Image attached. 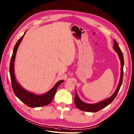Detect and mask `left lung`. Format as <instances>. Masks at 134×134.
<instances>
[{
    "instance_id": "8db88e82",
    "label": "left lung",
    "mask_w": 134,
    "mask_h": 134,
    "mask_svg": "<svg viewBox=\"0 0 134 134\" xmlns=\"http://www.w3.org/2000/svg\"><path fill=\"white\" fill-rule=\"evenodd\" d=\"M114 49L118 53V57L119 58V60L120 61V77L119 80V82L115 92L113 95L110 97L108 98H107L105 100L100 102H97L96 103L94 104H90L87 103L83 102V101L80 99L78 96V94L76 90V96L74 97V103L76 105V107L78 109H80L84 111H87V112H92L95 113L99 111L100 110L102 109L104 107H106L111 103L113 100L115 98V97L118 94L119 90L120 88V86L122 85V81H123V65H124V59H123V55L122 52L120 50V49L119 47L118 42L114 39V46H113Z\"/></svg>"
}]
</instances>
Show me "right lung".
Listing matches in <instances>:
<instances>
[{
	"mask_svg": "<svg viewBox=\"0 0 134 134\" xmlns=\"http://www.w3.org/2000/svg\"><path fill=\"white\" fill-rule=\"evenodd\" d=\"M24 34L19 38V40L16 42L15 46L13 50L12 56L11 59L10 65H9V73H10L11 81L12 83V89L16 96L23 102L26 105L30 107H41L49 104L53 100V97L56 93V91L58 86L61 83L64 82V80H60L55 84L53 87L49 90L47 93L42 94H36L24 89L18 81H16L14 72V65L16 55V52L18 47L21 42Z\"/></svg>",
	"mask_w": 134,
	"mask_h": 134,
	"instance_id": "1",
	"label": "right lung"
}]
</instances>
